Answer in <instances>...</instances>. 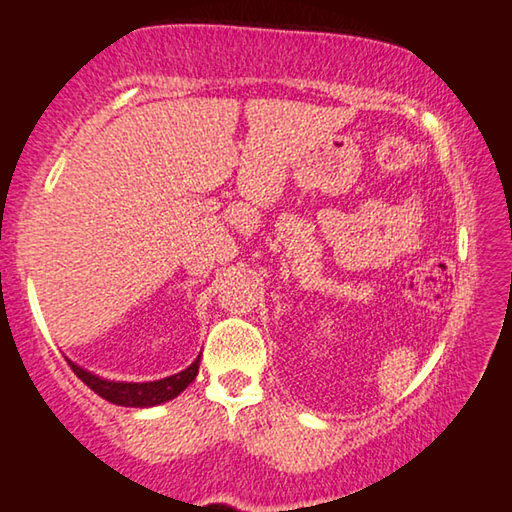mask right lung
Returning <instances> with one entry per match:
<instances>
[{"mask_svg":"<svg viewBox=\"0 0 512 512\" xmlns=\"http://www.w3.org/2000/svg\"><path fill=\"white\" fill-rule=\"evenodd\" d=\"M71 370L78 375V379L85 381V384L91 388V391L101 395L103 400H108L112 404H119V407H156V404H163L167 400H174L181 391H186L190 381L197 377V370H200V356L195 358L193 363L188 365L186 370L177 372V375H170L165 379L158 381H112V379H103L89 372L85 368H80L78 363H73L71 358H66Z\"/></svg>","mask_w":512,"mask_h":512,"instance_id":"obj_1","label":"right lung"}]
</instances>
